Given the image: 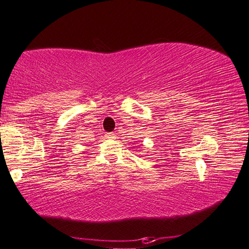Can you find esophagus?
<instances>
[{
  "mask_svg": "<svg viewBox=\"0 0 249 249\" xmlns=\"http://www.w3.org/2000/svg\"><path fill=\"white\" fill-rule=\"evenodd\" d=\"M106 138L115 139V134H114V133H107V134H106Z\"/></svg>",
  "mask_w": 249,
  "mask_h": 249,
  "instance_id": "1",
  "label": "esophagus"
}]
</instances>
